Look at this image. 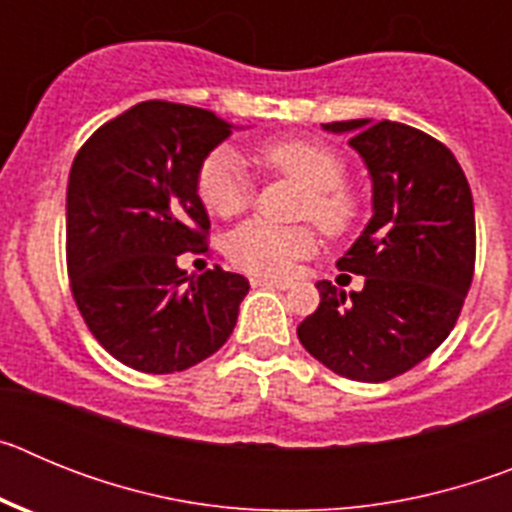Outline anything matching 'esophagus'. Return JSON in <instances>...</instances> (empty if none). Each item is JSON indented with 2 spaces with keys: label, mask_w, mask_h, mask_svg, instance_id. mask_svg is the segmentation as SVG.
I'll return each instance as SVG.
<instances>
[{
  "label": "esophagus",
  "mask_w": 512,
  "mask_h": 512,
  "mask_svg": "<svg viewBox=\"0 0 512 512\" xmlns=\"http://www.w3.org/2000/svg\"><path fill=\"white\" fill-rule=\"evenodd\" d=\"M251 287H269V289H289L287 279H271V277H251Z\"/></svg>",
  "instance_id": "34e87169"
}]
</instances>
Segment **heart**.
I'll list each match as a JSON object with an SVG mask.
<instances>
[{
	"label": "heart",
	"instance_id": "heart-1",
	"mask_svg": "<svg viewBox=\"0 0 512 512\" xmlns=\"http://www.w3.org/2000/svg\"><path fill=\"white\" fill-rule=\"evenodd\" d=\"M259 164L266 171L287 176L305 189L297 217L312 220L330 238H343L359 228L364 200L346 182L348 166L336 148L307 138L271 140L259 148ZM197 197L217 217L241 215L253 197V182L235 151L220 146L202 158L194 176ZM318 235L310 225L279 228L264 220H248L230 230L225 253L238 269L261 277H284L297 261L312 256Z\"/></svg>",
	"mask_w": 512,
	"mask_h": 512
}]
</instances>
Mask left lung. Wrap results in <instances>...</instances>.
Returning <instances> with one entry per match:
<instances>
[{"label": "left lung", "mask_w": 512, "mask_h": 512, "mask_svg": "<svg viewBox=\"0 0 512 512\" xmlns=\"http://www.w3.org/2000/svg\"><path fill=\"white\" fill-rule=\"evenodd\" d=\"M374 182V215L338 269L361 292L318 282L320 305L297 338L330 372L387 382L431 356L454 330L474 277L477 230L467 176L441 140L402 122L343 120Z\"/></svg>", "instance_id": "8db88e82"}]
</instances>
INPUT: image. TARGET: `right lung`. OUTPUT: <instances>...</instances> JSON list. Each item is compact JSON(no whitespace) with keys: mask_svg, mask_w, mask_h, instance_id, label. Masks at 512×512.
I'll return each instance as SVG.
<instances>
[{"mask_svg":"<svg viewBox=\"0 0 512 512\" xmlns=\"http://www.w3.org/2000/svg\"><path fill=\"white\" fill-rule=\"evenodd\" d=\"M230 135L215 112L148 99L79 148L66 189V269L81 318L107 354L146 374L200 364L230 338L248 279L220 266L187 277L210 217L194 176Z\"/></svg>","mask_w":512,"mask_h":512,"instance_id":"1","label":"right lung"}]
</instances>
